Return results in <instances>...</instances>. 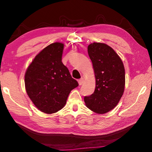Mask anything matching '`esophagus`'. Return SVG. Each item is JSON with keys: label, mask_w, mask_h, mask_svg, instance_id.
<instances>
[{"label": "esophagus", "mask_w": 152, "mask_h": 152, "mask_svg": "<svg viewBox=\"0 0 152 152\" xmlns=\"http://www.w3.org/2000/svg\"><path fill=\"white\" fill-rule=\"evenodd\" d=\"M83 82H84V78H80L78 80V84H79V85H82V84H83Z\"/></svg>", "instance_id": "34e87169"}]
</instances>
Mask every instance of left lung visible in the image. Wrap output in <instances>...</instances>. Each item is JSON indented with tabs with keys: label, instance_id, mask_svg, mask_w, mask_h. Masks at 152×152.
I'll return each instance as SVG.
<instances>
[{
	"label": "left lung",
	"instance_id": "8db88e82",
	"mask_svg": "<svg viewBox=\"0 0 152 152\" xmlns=\"http://www.w3.org/2000/svg\"><path fill=\"white\" fill-rule=\"evenodd\" d=\"M96 80L94 93L84 97L86 106L97 114H104L119 103L125 91V73L121 59L109 45L92 43L88 46Z\"/></svg>",
	"mask_w": 152,
	"mask_h": 152
}]
</instances>
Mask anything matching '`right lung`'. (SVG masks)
I'll use <instances>...</instances> for the list:
<instances>
[{
	"label": "right lung",
	"instance_id": "add662e5",
	"mask_svg": "<svg viewBox=\"0 0 152 152\" xmlns=\"http://www.w3.org/2000/svg\"><path fill=\"white\" fill-rule=\"evenodd\" d=\"M64 44L55 42L40 51L25 74V89L38 109L52 114L64 107L72 90L78 86L61 61Z\"/></svg>",
	"mask_w": 152,
	"mask_h": 152
}]
</instances>
